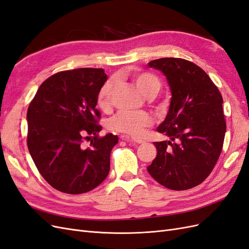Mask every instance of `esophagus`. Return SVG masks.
Wrapping results in <instances>:
<instances>
[{"label": "esophagus", "mask_w": 249, "mask_h": 249, "mask_svg": "<svg viewBox=\"0 0 249 249\" xmlns=\"http://www.w3.org/2000/svg\"><path fill=\"white\" fill-rule=\"evenodd\" d=\"M124 139L127 142H134V143H137V144H142V143H144V141L139 139V138H134V137H129V136H125Z\"/></svg>", "instance_id": "esophagus-1"}]
</instances>
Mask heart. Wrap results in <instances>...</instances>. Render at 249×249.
Returning a JSON list of instances; mask_svg holds the SVG:
<instances>
[{
    "mask_svg": "<svg viewBox=\"0 0 249 249\" xmlns=\"http://www.w3.org/2000/svg\"><path fill=\"white\" fill-rule=\"evenodd\" d=\"M133 82L145 96H154L161 87V82L156 74L148 71H134L131 73ZM114 82L107 81L97 95V105L103 110H107L112 103ZM153 119L143 111H120L110 120V129L132 136H140L147 126L152 125Z\"/></svg>",
    "mask_w": 249,
    "mask_h": 249,
    "instance_id": "1",
    "label": "heart"
}]
</instances>
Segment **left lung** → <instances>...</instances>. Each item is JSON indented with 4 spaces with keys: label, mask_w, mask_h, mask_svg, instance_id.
I'll return each instance as SVG.
<instances>
[{
    "label": "left lung",
    "mask_w": 249,
    "mask_h": 249,
    "mask_svg": "<svg viewBox=\"0 0 249 249\" xmlns=\"http://www.w3.org/2000/svg\"><path fill=\"white\" fill-rule=\"evenodd\" d=\"M166 77L171 91L169 110L157 131L169 140L154 142L157 157L147 171L171 190L199 185L219 158L227 124L219 90L199 66L180 58L148 63Z\"/></svg>",
    "instance_id": "obj_1"
}]
</instances>
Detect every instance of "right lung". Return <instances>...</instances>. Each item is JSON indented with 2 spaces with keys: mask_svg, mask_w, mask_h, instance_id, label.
<instances>
[{
  "mask_svg": "<svg viewBox=\"0 0 249 249\" xmlns=\"http://www.w3.org/2000/svg\"><path fill=\"white\" fill-rule=\"evenodd\" d=\"M108 77L102 69H78L53 74L30 103L27 144L42 178L55 189L81 194L107 178L110 154L118 137H99L97 95ZM94 137L88 148L83 139Z\"/></svg>",
  "mask_w": 249,
  "mask_h": 249,
  "instance_id": "obj_1",
  "label": "right lung"
}]
</instances>
